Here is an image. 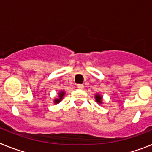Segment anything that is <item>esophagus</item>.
<instances>
[{
    "label": "esophagus",
    "mask_w": 152,
    "mask_h": 152,
    "mask_svg": "<svg viewBox=\"0 0 152 152\" xmlns=\"http://www.w3.org/2000/svg\"><path fill=\"white\" fill-rule=\"evenodd\" d=\"M77 88H78V89H84V85L83 84H77Z\"/></svg>",
    "instance_id": "obj_1"
}]
</instances>
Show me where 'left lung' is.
Listing matches in <instances>:
<instances>
[{
	"mask_svg": "<svg viewBox=\"0 0 152 152\" xmlns=\"http://www.w3.org/2000/svg\"><path fill=\"white\" fill-rule=\"evenodd\" d=\"M95 100H96V103H99V104L103 103V96H100V94H95Z\"/></svg>",
	"mask_w": 152,
	"mask_h": 152,
	"instance_id": "1",
	"label": "left lung"
}]
</instances>
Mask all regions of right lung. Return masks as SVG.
I'll return each instance as SVG.
<instances>
[{"label":"right lung","mask_w":152,"mask_h":152,"mask_svg":"<svg viewBox=\"0 0 152 152\" xmlns=\"http://www.w3.org/2000/svg\"><path fill=\"white\" fill-rule=\"evenodd\" d=\"M64 95H65V91L61 90L58 93V96L57 98H55L54 99V103L57 104V103H60V102L62 100V99H63V97L64 96Z\"/></svg>","instance_id":"1"}]
</instances>
